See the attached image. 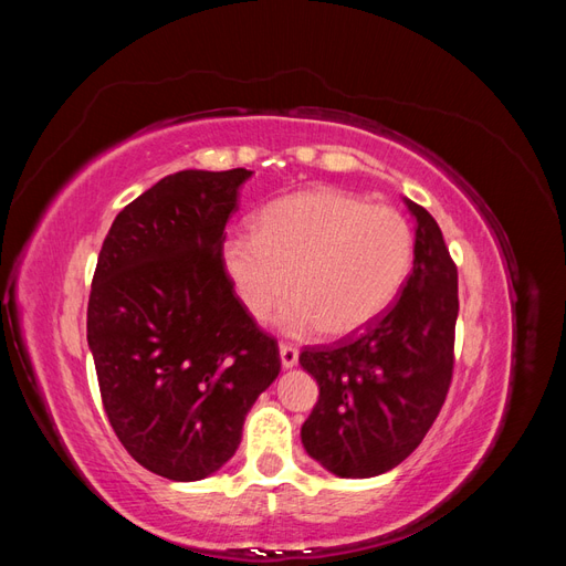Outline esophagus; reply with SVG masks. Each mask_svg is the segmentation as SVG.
Masks as SVG:
<instances>
[{
	"label": "esophagus",
	"instance_id": "obj_1",
	"mask_svg": "<svg viewBox=\"0 0 566 566\" xmlns=\"http://www.w3.org/2000/svg\"><path fill=\"white\" fill-rule=\"evenodd\" d=\"M297 358H300V349L295 345H287V342H283V345H281V364H283V368L297 366Z\"/></svg>",
	"mask_w": 566,
	"mask_h": 566
}]
</instances>
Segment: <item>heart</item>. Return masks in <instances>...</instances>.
<instances>
[{
  "label": "heart",
  "instance_id": "heart-1",
  "mask_svg": "<svg viewBox=\"0 0 566 566\" xmlns=\"http://www.w3.org/2000/svg\"><path fill=\"white\" fill-rule=\"evenodd\" d=\"M416 233L403 212L339 188L285 196L256 219V233L227 238L221 262L250 316L266 318L293 293L281 325L347 337L380 318L403 290Z\"/></svg>",
  "mask_w": 566,
  "mask_h": 566
}]
</instances>
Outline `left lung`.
Here are the masks:
<instances>
[{
	"instance_id": "8db88e82",
	"label": "left lung",
	"mask_w": 566,
	"mask_h": 566,
	"mask_svg": "<svg viewBox=\"0 0 566 566\" xmlns=\"http://www.w3.org/2000/svg\"><path fill=\"white\" fill-rule=\"evenodd\" d=\"M403 202L416 217V260L399 297L361 335L300 354L318 382L302 443L337 476L397 468L430 432L453 378L458 269L434 217Z\"/></svg>"
}]
</instances>
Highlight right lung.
Wrapping results in <instances>:
<instances>
[{"instance_id":"1","label":"right lung","mask_w":566,"mask_h":566,"mask_svg":"<svg viewBox=\"0 0 566 566\" xmlns=\"http://www.w3.org/2000/svg\"><path fill=\"white\" fill-rule=\"evenodd\" d=\"M250 175L160 179L115 217L98 252L87 342L101 401L127 453L172 482L224 465L281 370L276 337L248 314L221 262Z\"/></svg>"}]
</instances>
